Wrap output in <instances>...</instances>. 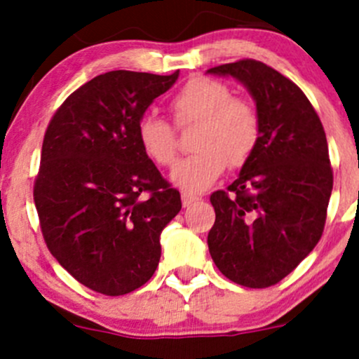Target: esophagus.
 I'll list each match as a JSON object with an SVG mask.
<instances>
[{
  "label": "esophagus",
  "instance_id": "esophagus-1",
  "mask_svg": "<svg viewBox=\"0 0 359 359\" xmlns=\"http://www.w3.org/2000/svg\"><path fill=\"white\" fill-rule=\"evenodd\" d=\"M200 200H201V198L196 196V194L187 193V191H184V193H182V205L184 206H189V205H193V203H196Z\"/></svg>",
  "mask_w": 359,
  "mask_h": 359
}]
</instances>
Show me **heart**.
<instances>
[{"label":"heart","instance_id":"1","mask_svg":"<svg viewBox=\"0 0 359 359\" xmlns=\"http://www.w3.org/2000/svg\"><path fill=\"white\" fill-rule=\"evenodd\" d=\"M177 126L198 123L193 137L196 153L180 159L172 180L186 191H203L224 173L227 163L240 166L255 149L260 137V114L247 97L233 95L222 81L196 76L170 100ZM137 139L146 156L159 166H170L179 153L177 130L165 119L144 114Z\"/></svg>","mask_w":359,"mask_h":359}]
</instances>
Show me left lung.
Masks as SVG:
<instances>
[{
    "instance_id": "obj_1",
    "label": "left lung",
    "mask_w": 359,
    "mask_h": 359,
    "mask_svg": "<svg viewBox=\"0 0 359 359\" xmlns=\"http://www.w3.org/2000/svg\"><path fill=\"white\" fill-rule=\"evenodd\" d=\"M252 93L260 137L238 179L210 196L208 250L220 273L248 288L280 283L316 247L334 187L327 135L306 93L253 59L208 69Z\"/></svg>"
}]
</instances>
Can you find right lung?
I'll return each instance as SVG.
<instances>
[{
	"label": "right lung",
	"mask_w": 359,
	"mask_h": 359,
	"mask_svg": "<svg viewBox=\"0 0 359 359\" xmlns=\"http://www.w3.org/2000/svg\"><path fill=\"white\" fill-rule=\"evenodd\" d=\"M179 78L111 71L79 86L45 132L34 205L50 253L90 290L125 295L156 271L180 193L137 139V125Z\"/></svg>",
	"instance_id": "right-lung-1"
}]
</instances>
